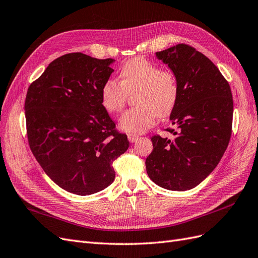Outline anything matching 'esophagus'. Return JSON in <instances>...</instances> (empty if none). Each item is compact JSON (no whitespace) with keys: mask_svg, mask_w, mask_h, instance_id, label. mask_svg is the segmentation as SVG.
I'll list each match as a JSON object with an SVG mask.
<instances>
[{"mask_svg":"<svg viewBox=\"0 0 258 258\" xmlns=\"http://www.w3.org/2000/svg\"><path fill=\"white\" fill-rule=\"evenodd\" d=\"M127 137H128V140H129V141H130L131 143H135V142H137V141H138V139H139V136L134 135V134H128V135H127Z\"/></svg>","mask_w":258,"mask_h":258,"instance_id":"esophagus-1","label":"esophagus"}]
</instances>
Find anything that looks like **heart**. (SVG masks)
I'll return each instance as SVG.
<instances>
[{"instance_id": "1", "label": "heart", "mask_w": 258, "mask_h": 258, "mask_svg": "<svg viewBox=\"0 0 258 258\" xmlns=\"http://www.w3.org/2000/svg\"><path fill=\"white\" fill-rule=\"evenodd\" d=\"M120 82L108 79L100 91L101 104L110 114L119 113L128 98L135 95L134 108L124 112L118 120L120 130L141 135L154 126L156 115L168 116L176 104V77L157 64L137 57L127 61L120 70Z\"/></svg>"}]
</instances>
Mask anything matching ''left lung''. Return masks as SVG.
I'll return each mask as SVG.
<instances>
[{
	"label": "left lung",
	"mask_w": 258,
	"mask_h": 258,
	"mask_svg": "<svg viewBox=\"0 0 258 258\" xmlns=\"http://www.w3.org/2000/svg\"><path fill=\"white\" fill-rule=\"evenodd\" d=\"M176 77L178 98L168 129L174 138L152 137L147 174L158 186L184 191L216 168L228 146L233 102L228 82L204 53L178 44L156 52Z\"/></svg>",
	"instance_id": "obj_1"
}]
</instances>
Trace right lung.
Instances as JSON below:
<instances>
[{"instance_id":"add662e5","label":"right lung","mask_w":258,"mask_h":258,"mask_svg":"<svg viewBox=\"0 0 258 258\" xmlns=\"http://www.w3.org/2000/svg\"><path fill=\"white\" fill-rule=\"evenodd\" d=\"M114 59L82 52L53 60L30 85L25 111L28 140L45 173L62 189L87 196L115 179L113 161L128 150L126 135L101 104Z\"/></svg>"}]
</instances>
